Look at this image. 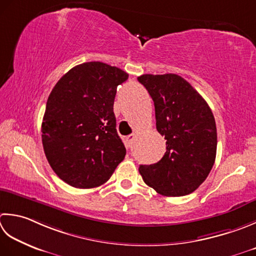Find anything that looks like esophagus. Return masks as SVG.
<instances>
[{
  "label": "esophagus",
  "instance_id": "34e87169",
  "mask_svg": "<svg viewBox=\"0 0 256 256\" xmlns=\"http://www.w3.org/2000/svg\"><path fill=\"white\" fill-rule=\"evenodd\" d=\"M134 138H135V135L134 134H130V135H128V136H126V142L128 144H132L133 141H134Z\"/></svg>",
  "mask_w": 256,
  "mask_h": 256
}]
</instances>
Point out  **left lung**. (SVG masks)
I'll return each mask as SVG.
<instances>
[{
  "instance_id": "left-lung-1",
  "label": "left lung",
  "mask_w": 256,
  "mask_h": 256,
  "mask_svg": "<svg viewBox=\"0 0 256 256\" xmlns=\"http://www.w3.org/2000/svg\"><path fill=\"white\" fill-rule=\"evenodd\" d=\"M154 102L156 130L166 140L158 163L140 165L143 181L164 196H184L201 185L215 162L216 125L206 101L176 74L138 78Z\"/></svg>"
}]
</instances>
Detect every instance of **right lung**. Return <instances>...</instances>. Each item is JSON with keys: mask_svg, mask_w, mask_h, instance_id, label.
<instances>
[{"mask_svg": "<svg viewBox=\"0 0 256 256\" xmlns=\"http://www.w3.org/2000/svg\"><path fill=\"white\" fill-rule=\"evenodd\" d=\"M128 78L116 66L86 62L65 73L50 94L42 122L44 153L71 186H100L124 160L113 104L118 85Z\"/></svg>", "mask_w": 256, "mask_h": 256, "instance_id": "add662e5", "label": "right lung"}]
</instances>
